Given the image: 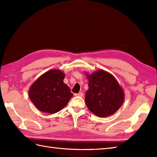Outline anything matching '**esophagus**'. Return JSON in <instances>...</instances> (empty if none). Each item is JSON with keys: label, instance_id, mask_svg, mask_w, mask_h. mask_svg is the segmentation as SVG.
<instances>
[{"label": "esophagus", "instance_id": "obj_1", "mask_svg": "<svg viewBox=\"0 0 157 157\" xmlns=\"http://www.w3.org/2000/svg\"><path fill=\"white\" fill-rule=\"evenodd\" d=\"M75 95L78 96H80V97H83V96H84V94H83L82 92H79L78 94H75Z\"/></svg>", "mask_w": 157, "mask_h": 157}]
</instances>
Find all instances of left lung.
I'll return each instance as SVG.
<instances>
[{
  "mask_svg": "<svg viewBox=\"0 0 157 157\" xmlns=\"http://www.w3.org/2000/svg\"><path fill=\"white\" fill-rule=\"evenodd\" d=\"M86 75L89 81L85 101L92 113L101 117L114 114L125 99L124 91L111 73L102 69Z\"/></svg>",
  "mask_w": 157,
  "mask_h": 157,
  "instance_id": "8db88e82",
  "label": "left lung"
}]
</instances>
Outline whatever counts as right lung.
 Wrapping results in <instances>:
<instances>
[{
    "label": "right lung",
    "instance_id": "right-lung-1",
    "mask_svg": "<svg viewBox=\"0 0 157 157\" xmlns=\"http://www.w3.org/2000/svg\"><path fill=\"white\" fill-rule=\"evenodd\" d=\"M64 72L51 69L43 73L29 90V97L36 107L43 113H57L67 105L73 94L63 82Z\"/></svg>",
    "mask_w": 157,
    "mask_h": 157
}]
</instances>
